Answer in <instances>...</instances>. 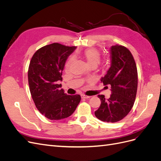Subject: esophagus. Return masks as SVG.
<instances>
[{"label": "esophagus", "instance_id": "1", "mask_svg": "<svg viewBox=\"0 0 161 161\" xmlns=\"http://www.w3.org/2000/svg\"><path fill=\"white\" fill-rule=\"evenodd\" d=\"M81 97L82 99H89V98H90V96H87V95H84V94H82L81 95Z\"/></svg>", "mask_w": 161, "mask_h": 161}]
</instances>
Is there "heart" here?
<instances>
[{
    "instance_id": "obj_1",
    "label": "heart",
    "mask_w": 161,
    "mask_h": 161,
    "mask_svg": "<svg viewBox=\"0 0 161 161\" xmlns=\"http://www.w3.org/2000/svg\"><path fill=\"white\" fill-rule=\"evenodd\" d=\"M82 55H83L84 58L89 66L92 64L97 65L101 59L100 53L95 48H89V49H86V50H85L83 53H82ZM72 62V58H70L66 63V68H69Z\"/></svg>"
}]
</instances>
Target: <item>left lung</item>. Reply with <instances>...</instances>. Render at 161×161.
<instances>
[{"mask_svg": "<svg viewBox=\"0 0 161 161\" xmlns=\"http://www.w3.org/2000/svg\"><path fill=\"white\" fill-rule=\"evenodd\" d=\"M111 66L101 81L111 86V95L105 99L99 95L101 105L95 111L99 119L114 123L124 118L132 108L138 88V72L134 57L124 46H112L110 49Z\"/></svg>", "mask_w": 161, "mask_h": 161, "instance_id": "8db88e82", "label": "left lung"}]
</instances>
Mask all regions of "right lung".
<instances>
[{
  "label": "right lung",
  "instance_id": "right-lung-1",
  "mask_svg": "<svg viewBox=\"0 0 161 161\" xmlns=\"http://www.w3.org/2000/svg\"><path fill=\"white\" fill-rule=\"evenodd\" d=\"M76 48L53 43L40 48L31 58L28 69L30 92L37 109L49 119L70 116L80 101L79 95L64 93L58 84L67 58Z\"/></svg>",
  "mask_w": 161,
  "mask_h": 161
}]
</instances>
